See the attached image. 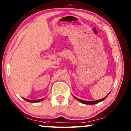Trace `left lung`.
Returning a JSON list of instances; mask_svg holds the SVG:
<instances>
[{"label":"left lung","mask_w":131,"mask_h":131,"mask_svg":"<svg viewBox=\"0 0 131 131\" xmlns=\"http://www.w3.org/2000/svg\"><path fill=\"white\" fill-rule=\"evenodd\" d=\"M109 94H110V93H109ZM108 94L106 96V97H105L104 98L100 99V100H95V101H85V100H81V99H78L77 97H75V96H74V95H73V97H74V99H76V100H78V101H79L80 102H81V103H84V104H87V105H94V104H96V103H99V102H102V101H103V100H104L105 99H106V97H107V96L108 95Z\"/></svg>","instance_id":"left-lung-1"}]
</instances>
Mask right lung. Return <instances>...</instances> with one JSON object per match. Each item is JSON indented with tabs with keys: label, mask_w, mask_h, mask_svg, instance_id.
Wrapping results in <instances>:
<instances>
[{
	"label": "right lung",
	"mask_w": 131,
	"mask_h": 131,
	"mask_svg": "<svg viewBox=\"0 0 131 131\" xmlns=\"http://www.w3.org/2000/svg\"><path fill=\"white\" fill-rule=\"evenodd\" d=\"M23 99L25 100H26L27 102H33V103H36V102H41L42 100H44L43 99H39V100H28V99H26L25 98H23Z\"/></svg>",
	"instance_id": "right-lung-1"
}]
</instances>
